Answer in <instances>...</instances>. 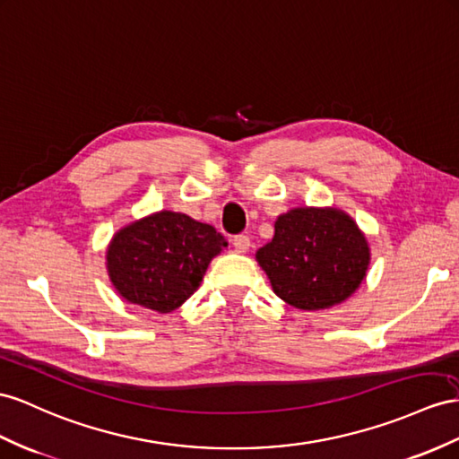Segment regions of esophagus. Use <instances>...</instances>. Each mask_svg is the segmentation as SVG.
<instances>
[{"label":"esophagus","mask_w":459,"mask_h":459,"mask_svg":"<svg viewBox=\"0 0 459 459\" xmlns=\"http://www.w3.org/2000/svg\"><path fill=\"white\" fill-rule=\"evenodd\" d=\"M232 246H234V250H237L238 254H244V252L250 250V238L246 237V234H238V237H234Z\"/></svg>","instance_id":"1"}]
</instances>
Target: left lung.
Returning <instances> with one entry per match:
<instances>
[{
  "label": "left lung",
  "instance_id": "8db88e82",
  "mask_svg": "<svg viewBox=\"0 0 459 459\" xmlns=\"http://www.w3.org/2000/svg\"><path fill=\"white\" fill-rule=\"evenodd\" d=\"M275 295L299 310L342 304L367 277L370 246L337 207H295L275 221L273 240L255 252Z\"/></svg>",
  "mask_w": 459,
  "mask_h": 459
}]
</instances>
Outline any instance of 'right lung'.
I'll return each mask as SVG.
<instances>
[{
	"instance_id": "1",
	"label": "right lung",
	"mask_w": 459,
	"mask_h": 459,
	"mask_svg": "<svg viewBox=\"0 0 459 459\" xmlns=\"http://www.w3.org/2000/svg\"><path fill=\"white\" fill-rule=\"evenodd\" d=\"M225 246L215 227L162 209L114 232L107 248L110 283L126 302L169 314L199 289Z\"/></svg>"
}]
</instances>
